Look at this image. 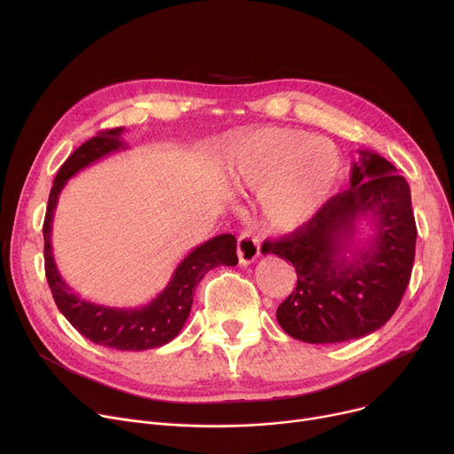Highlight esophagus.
I'll list each match as a JSON object with an SVG mask.
<instances>
[{"label":"esophagus","mask_w":454,"mask_h":454,"mask_svg":"<svg viewBox=\"0 0 454 454\" xmlns=\"http://www.w3.org/2000/svg\"><path fill=\"white\" fill-rule=\"evenodd\" d=\"M237 255H239V263L243 267L254 263V261L259 257V241L257 237L250 233H243L237 241Z\"/></svg>","instance_id":"34e87169"}]
</instances>
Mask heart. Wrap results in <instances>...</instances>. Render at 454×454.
Masks as SVG:
<instances>
[{"label": "heart", "mask_w": 454, "mask_h": 454, "mask_svg": "<svg viewBox=\"0 0 454 454\" xmlns=\"http://www.w3.org/2000/svg\"><path fill=\"white\" fill-rule=\"evenodd\" d=\"M230 169L252 189H263L261 211L278 231H293L329 200L340 175L331 143L293 129H263L230 149Z\"/></svg>", "instance_id": "heart-1"}]
</instances>
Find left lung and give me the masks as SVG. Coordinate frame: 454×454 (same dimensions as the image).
<instances>
[{"instance_id": "obj_1", "label": "left lung", "mask_w": 454, "mask_h": 454, "mask_svg": "<svg viewBox=\"0 0 454 454\" xmlns=\"http://www.w3.org/2000/svg\"><path fill=\"white\" fill-rule=\"evenodd\" d=\"M359 154L349 189L329 199L311 221L261 248L296 269V289L276 318L301 342L335 344L370 335L392 318L411 281L418 237L411 187L387 158ZM364 222L372 231L368 238L360 230Z\"/></svg>"}]
</instances>
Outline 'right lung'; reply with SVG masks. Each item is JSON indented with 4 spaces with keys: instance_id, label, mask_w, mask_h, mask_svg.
<instances>
[{
    "instance_id": "add662e5",
    "label": "right lung",
    "mask_w": 454,
    "mask_h": 454,
    "mask_svg": "<svg viewBox=\"0 0 454 454\" xmlns=\"http://www.w3.org/2000/svg\"><path fill=\"white\" fill-rule=\"evenodd\" d=\"M123 130L125 129H112L99 132L82 143L60 167L45 209L43 259L47 283H50L55 303L82 337L105 348L143 351L171 342L189 317L191 305H193V293L200 279L211 269L221 265L233 267L239 259H237V241L231 233L213 237V239L191 250L175 269L165 289L147 305L141 307H110L93 303L75 294L74 289H69V285L62 279L57 269L51 247V226L59 197L67 180L82 171L84 167L112 153L127 149Z\"/></svg>"
}]
</instances>
